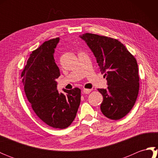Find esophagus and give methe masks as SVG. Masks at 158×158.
I'll list each match as a JSON object with an SVG mask.
<instances>
[{"instance_id": "esophagus-1", "label": "esophagus", "mask_w": 158, "mask_h": 158, "mask_svg": "<svg viewBox=\"0 0 158 158\" xmlns=\"http://www.w3.org/2000/svg\"><path fill=\"white\" fill-rule=\"evenodd\" d=\"M90 92H91V89H89L84 88L83 89V94H88Z\"/></svg>"}]
</instances>
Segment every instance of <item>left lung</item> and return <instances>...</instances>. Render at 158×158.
Here are the masks:
<instances>
[{
    "label": "left lung",
    "mask_w": 158,
    "mask_h": 158,
    "mask_svg": "<svg viewBox=\"0 0 158 158\" xmlns=\"http://www.w3.org/2000/svg\"><path fill=\"white\" fill-rule=\"evenodd\" d=\"M91 49L106 77V89H98L103 96L100 110L107 118L118 120L132 109L139 94V75L136 58L118 40L92 33L79 36Z\"/></svg>",
    "instance_id": "obj_1"
}]
</instances>
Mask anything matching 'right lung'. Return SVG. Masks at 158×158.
<instances>
[{"mask_svg":"<svg viewBox=\"0 0 158 158\" xmlns=\"http://www.w3.org/2000/svg\"><path fill=\"white\" fill-rule=\"evenodd\" d=\"M59 38L45 41L31 53L22 72L24 92L36 115L53 128L64 129L75 119L81 102V89L59 93L56 79L60 75L53 58Z\"/></svg>","mask_w":158,"mask_h":158,"instance_id":"1","label":"right lung"}]
</instances>
